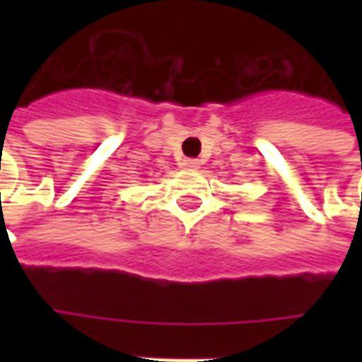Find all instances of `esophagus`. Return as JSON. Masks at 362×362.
<instances>
[{"instance_id":"1","label":"esophagus","mask_w":362,"mask_h":362,"mask_svg":"<svg viewBox=\"0 0 362 362\" xmlns=\"http://www.w3.org/2000/svg\"><path fill=\"white\" fill-rule=\"evenodd\" d=\"M182 165L186 166V168H197V166H199V160H196V158H186Z\"/></svg>"}]
</instances>
